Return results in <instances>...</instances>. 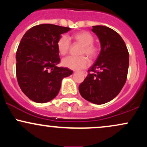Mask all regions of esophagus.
<instances>
[{
    "label": "esophagus",
    "mask_w": 147,
    "mask_h": 147,
    "mask_svg": "<svg viewBox=\"0 0 147 147\" xmlns=\"http://www.w3.org/2000/svg\"><path fill=\"white\" fill-rule=\"evenodd\" d=\"M83 72H84V75H87V72H86V71H83Z\"/></svg>",
    "instance_id": "esophagus-1"
}]
</instances>
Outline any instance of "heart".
<instances>
[{
	"label": "heart",
	"instance_id": "heart-1",
	"mask_svg": "<svg viewBox=\"0 0 147 147\" xmlns=\"http://www.w3.org/2000/svg\"><path fill=\"white\" fill-rule=\"evenodd\" d=\"M72 38L75 43L82 45L79 55H86L88 57L94 59L97 57L99 52L98 46L93 43L94 36L88 31H81L72 35ZM59 53L62 56L67 55L70 48V42L65 35L61 36L57 42ZM88 64V60L84 55L77 57H68L62 60V65L72 70L84 68Z\"/></svg>",
	"mask_w": 147,
	"mask_h": 147
}]
</instances>
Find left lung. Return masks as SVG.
I'll return each mask as SVG.
<instances>
[{
    "label": "left lung",
    "instance_id": "1",
    "mask_svg": "<svg viewBox=\"0 0 147 147\" xmlns=\"http://www.w3.org/2000/svg\"><path fill=\"white\" fill-rule=\"evenodd\" d=\"M92 31L99 38L101 51L79 90L88 102L103 104L114 99L125 84L129 55L124 40L113 30L95 25Z\"/></svg>",
    "mask_w": 147,
    "mask_h": 147
}]
</instances>
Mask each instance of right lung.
<instances>
[{"label": "right lung", "mask_w": 147, "mask_h": 147, "mask_svg": "<svg viewBox=\"0 0 147 147\" xmlns=\"http://www.w3.org/2000/svg\"><path fill=\"white\" fill-rule=\"evenodd\" d=\"M70 28L52 24L34 26L21 38L16 59L18 85L28 98L36 103L52 100L59 92L61 81L72 74L58 67L60 58L57 42Z\"/></svg>", "instance_id": "1"}]
</instances>
